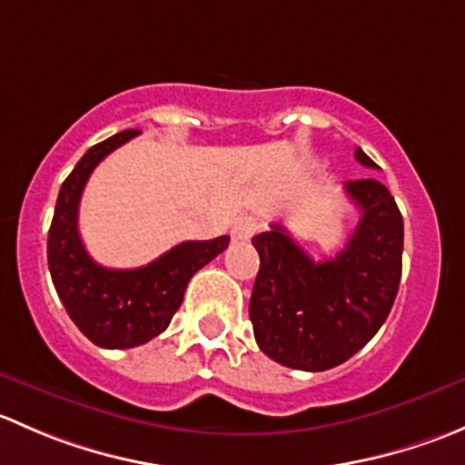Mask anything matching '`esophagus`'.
<instances>
[{"label": "esophagus", "instance_id": "34e87169", "mask_svg": "<svg viewBox=\"0 0 465 465\" xmlns=\"http://www.w3.org/2000/svg\"><path fill=\"white\" fill-rule=\"evenodd\" d=\"M259 227L261 223L254 218V215H241L232 227L233 241H250V238L259 232Z\"/></svg>", "mask_w": 465, "mask_h": 465}]
</instances>
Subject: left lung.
<instances>
[{"instance_id":"left-lung-1","label":"left lung","mask_w":465,"mask_h":465,"mask_svg":"<svg viewBox=\"0 0 465 465\" xmlns=\"http://www.w3.org/2000/svg\"><path fill=\"white\" fill-rule=\"evenodd\" d=\"M362 166L378 168L362 148ZM360 223L344 250L312 261L281 224L252 238L261 256L250 320L262 353L299 371H326L346 362L380 331L398 294L402 272V215L378 180L344 184Z\"/></svg>"}]
</instances>
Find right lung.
Wrapping results in <instances>:
<instances>
[{
  "label": "right lung",
  "mask_w": 465,
  "mask_h": 465,
  "mask_svg": "<svg viewBox=\"0 0 465 465\" xmlns=\"http://www.w3.org/2000/svg\"><path fill=\"white\" fill-rule=\"evenodd\" d=\"M137 134L139 130H124L83 154L60 186L46 241L51 281L64 311L103 349H133L166 331L191 276L229 245V236L186 241L134 270H110L87 254L78 233L83 189L98 162Z\"/></svg>",
  "instance_id": "obj_1"
}]
</instances>
